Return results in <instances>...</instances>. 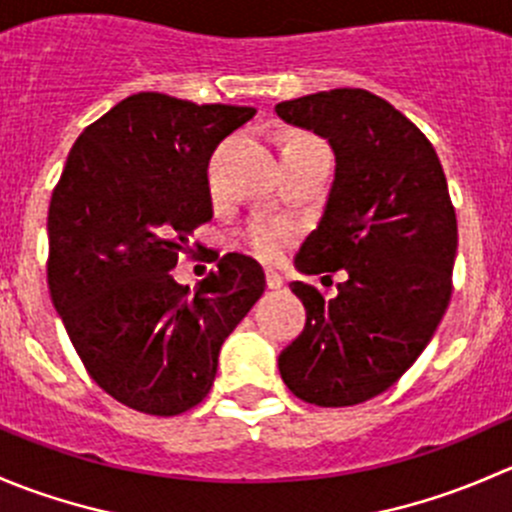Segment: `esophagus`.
<instances>
[{
	"label": "esophagus",
	"instance_id": "34e87169",
	"mask_svg": "<svg viewBox=\"0 0 512 512\" xmlns=\"http://www.w3.org/2000/svg\"><path fill=\"white\" fill-rule=\"evenodd\" d=\"M265 282H267V287H270V289H280L282 287V275H280V272H275V270H267L265 272Z\"/></svg>",
	"mask_w": 512,
	"mask_h": 512
}]
</instances>
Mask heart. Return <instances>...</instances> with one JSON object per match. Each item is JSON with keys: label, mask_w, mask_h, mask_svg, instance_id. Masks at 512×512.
<instances>
[{"label": "heart", "mask_w": 512, "mask_h": 512, "mask_svg": "<svg viewBox=\"0 0 512 512\" xmlns=\"http://www.w3.org/2000/svg\"><path fill=\"white\" fill-rule=\"evenodd\" d=\"M309 146H324V143L309 133H294L285 141L282 153ZM294 240H297V225L287 223V220H255L242 232V242H245L247 250L265 262L280 260Z\"/></svg>", "instance_id": "1"}]
</instances>
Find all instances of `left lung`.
Instances as JSON below:
<instances>
[{
  "mask_svg": "<svg viewBox=\"0 0 512 512\" xmlns=\"http://www.w3.org/2000/svg\"><path fill=\"white\" fill-rule=\"evenodd\" d=\"M275 111L337 156L327 208L294 262L304 275L347 270L332 299L289 285L307 322L277 364L297 399L354 406L394 386L431 342L451 299L456 210L431 141L381 96L332 89Z\"/></svg>",
  "mask_w": 512,
  "mask_h": 512,
  "instance_id": "8db88e82",
  "label": "left lung"
}]
</instances>
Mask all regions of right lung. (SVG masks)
Wrapping results in <instances>:
<instances>
[{
	"label": "right lung",
	"mask_w": 512,
	"mask_h": 512,
	"mask_svg": "<svg viewBox=\"0 0 512 512\" xmlns=\"http://www.w3.org/2000/svg\"><path fill=\"white\" fill-rule=\"evenodd\" d=\"M250 106L143 91L91 123L49 205L51 302L91 379L128 409L178 416L208 396L220 347L265 292L230 252L195 292L170 275L213 218L208 160Z\"/></svg>",
	"instance_id": "obj_1"
}]
</instances>
